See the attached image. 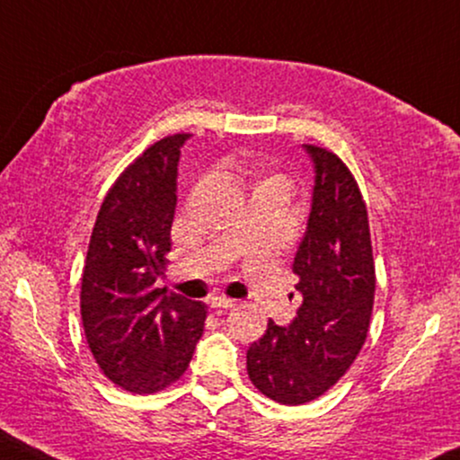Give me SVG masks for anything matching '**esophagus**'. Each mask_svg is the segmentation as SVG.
<instances>
[{"instance_id": "esophagus-1", "label": "esophagus", "mask_w": 460, "mask_h": 460, "mask_svg": "<svg viewBox=\"0 0 460 460\" xmlns=\"http://www.w3.org/2000/svg\"><path fill=\"white\" fill-rule=\"evenodd\" d=\"M237 301L235 299H229V297H214L210 301V307L214 310V314H223L226 310H231V307H235Z\"/></svg>"}]
</instances>
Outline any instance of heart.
<instances>
[{"label":"heart","instance_id":"obj_1","mask_svg":"<svg viewBox=\"0 0 460 460\" xmlns=\"http://www.w3.org/2000/svg\"><path fill=\"white\" fill-rule=\"evenodd\" d=\"M271 180H284V178H282V176H270V178L261 180V182H259V187H261V184H267V182H271Z\"/></svg>","mask_w":460,"mask_h":460}]
</instances>
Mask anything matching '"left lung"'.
Masks as SVG:
<instances>
[{"mask_svg": "<svg viewBox=\"0 0 460 460\" xmlns=\"http://www.w3.org/2000/svg\"><path fill=\"white\" fill-rule=\"evenodd\" d=\"M304 146L316 167L310 220L293 263L304 299L288 327L270 321L246 354L250 382L282 405L310 403L350 369L376 295L369 217L357 180L335 153Z\"/></svg>", "mask_w": 460, "mask_h": 460, "instance_id": "obj_1", "label": "left lung"}]
</instances>
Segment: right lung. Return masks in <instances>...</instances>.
I'll return each mask as SVG.
<instances>
[{
    "label": "right lung",
    "mask_w": 460,
    "mask_h": 460,
    "mask_svg": "<svg viewBox=\"0 0 460 460\" xmlns=\"http://www.w3.org/2000/svg\"><path fill=\"white\" fill-rule=\"evenodd\" d=\"M173 133L148 146L103 197L80 288L93 358L116 386L136 394L180 380L203 333L206 304L156 288L167 265L176 212L180 146Z\"/></svg>",
    "instance_id": "obj_1"
}]
</instances>
